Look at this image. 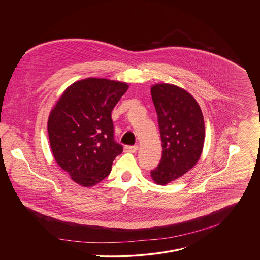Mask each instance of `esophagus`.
Wrapping results in <instances>:
<instances>
[{"mask_svg":"<svg viewBox=\"0 0 260 260\" xmlns=\"http://www.w3.org/2000/svg\"><path fill=\"white\" fill-rule=\"evenodd\" d=\"M124 149H125L126 152L134 153V152H136L138 150V145H127V146L124 147Z\"/></svg>","mask_w":260,"mask_h":260,"instance_id":"obj_1","label":"esophagus"}]
</instances>
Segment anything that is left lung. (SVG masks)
Returning <instances> with one entry per match:
<instances>
[{"label":"left lung","mask_w":260,"mask_h":260,"mask_svg":"<svg viewBox=\"0 0 260 260\" xmlns=\"http://www.w3.org/2000/svg\"><path fill=\"white\" fill-rule=\"evenodd\" d=\"M158 115L162 158L151 171L153 180L166 185L186 174L199 161L205 141V122L196 99L173 84L151 88Z\"/></svg>","instance_id":"left-lung-1"}]
</instances>
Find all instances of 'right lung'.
<instances>
[{
  "label": "right lung",
  "instance_id": "add662e5",
  "mask_svg": "<svg viewBox=\"0 0 260 260\" xmlns=\"http://www.w3.org/2000/svg\"><path fill=\"white\" fill-rule=\"evenodd\" d=\"M124 82L87 78L71 85L58 99L47 122L50 148L71 179L91 187L111 172L123 146L114 139L111 112L127 91Z\"/></svg>",
  "mask_w": 260,
  "mask_h": 260
}]
</instances>
